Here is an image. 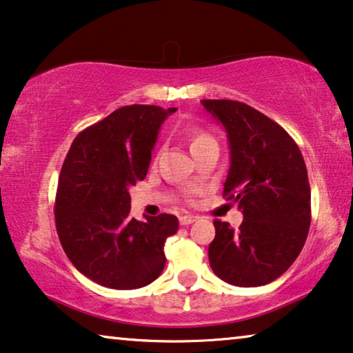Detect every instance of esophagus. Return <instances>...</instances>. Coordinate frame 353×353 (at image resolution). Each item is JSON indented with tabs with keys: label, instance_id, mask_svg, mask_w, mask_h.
Listing matches in <instances>:
<instances>
[{
	"label": "esophagus",
	"instance_id": "1",
	"mask_svg": "<svg viewBox=\"0 0 353 353\" xmlns=\"http://www.w3.org/2000/svg\"><path fill=\"white\" fill-rule=\"evenodd\" d=\"M195 221H196L195 216H181V219H179V222H181V225H190Z\"/></svg>",
	"mask_w": 353,
	"mask_h": 353
}]
</instances>
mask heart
<instances>
[{
    "instance_id": "1",
    "label": "heart",
    "mask_w": 353,
    "mask_h": 353,
    "mask_svg": "<svg viewBox=\"0 0 353 353\" xmlns=\"http://www.w3.org/2000/svg\"><path fill=\"white\" fill-rule=\"evenodd\" d=\"M187 141H188V147H190V152H193L196 150L198 147H201L203 143L214 141V139H212L208 132L201 131V129L193 128L187 131Z\"/></svg>"
}]
</instances>
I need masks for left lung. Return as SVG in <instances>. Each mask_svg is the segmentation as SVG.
Returning a JSON list of instances; mask_svg holds the SVG:
<instances>
[{"label":"left lung","mask_w":353,"mask_h":353,"mask_svg":"<svg viewBox=\"0 0 353 353\" xmlns=\"http://www.w3.org/2000/svg\"><path fill=\"white\" fill-rule=\"evenodd\" d=\"M201 103L227 132L230 170L222 195L243 212L238 230L214 221L211 269L235 286L267 285L290 269L309 235L304 158L290 134L256 108L228 99Z\"/></svg>","instance_id":"8db88e82"}]
</instances>
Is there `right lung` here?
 I'll return each mask as SVG.
<instances>
[{
	"mask_svg": "<svg viewBox=\"0 0 353 353\" xmlns=\"http://www.w3.org/2000/svg\"><path fill=\"white\" fill-rule=\"evenodd\" d=\"M176 108L126 105L78 134L59 176L56 228L78 272L112 290L150 285L165 269L172 214L129 216V188L143 181L158 131Z\"/></svg>",
	"mask_w": 353,
	"mask_h": 353,
	"instance_id": "add662e5",
	"label": "right lung"
}]
</instances>
